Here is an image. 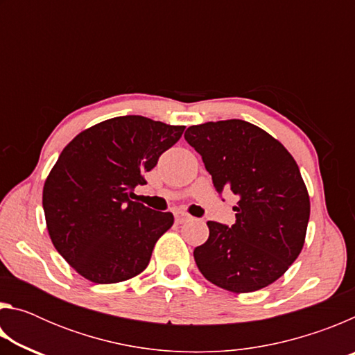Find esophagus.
<instances>
[{
  "instance_id": "esophagus-1",
  "label": "esophagus",
  "mask_w": 355,
  "mask_h": 355,
  "mask_svg": "<svg viewBox=\"0 0 355 355\" xmlns=\"http://www.w3.org/2000/svg\"><path fill=\"white\" fill-rule=\"evenodd\" d=\"M192 218L189 214H186V213H175V220L178 222V224H183V222H188V220H191Z\"/></svg>"
}]
</instances>
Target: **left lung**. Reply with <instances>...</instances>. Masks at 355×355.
Segmentation results:
<instances>
[{"label":"left lung","mask_w":355,"mask_h":355,"mask_svg":"<svg viewBox=\"0 0 355 355\" xmlns=\"http://www.w3.org/2000/svg\"><path fill=\"white\" fill-rule=\"evenodd\" d=\"M184 139L202 156L216 191L238 196L232 227L208 220L194 249L203 277L232 293L271 285L304 248L310 199L291 153L266 131L232 119L192 125Z\"/></svg>","instance_id":"8db88e82"}]
</instances>
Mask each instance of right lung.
Wrapping results in <instances>:
<instances>
[{"mask_svg":"<svg viewBox=\"0 0 355 355\" xmlns=\"http://www.w3.org/2000/svg\"><path fill=\"white\" fill-rule=\"evenodd\" d=\"M184 127L122 116L81 131L59 155L44 184L51 243L75 271L94 284H117L147 268L172 213L131 200Z\"/></svg>","mask_w":355,"mask_h":355,"instance_id":"right-lung-1","label":"right lung"}]
</instances>
